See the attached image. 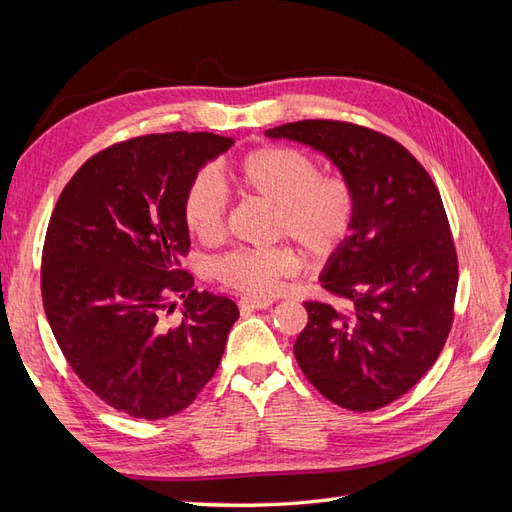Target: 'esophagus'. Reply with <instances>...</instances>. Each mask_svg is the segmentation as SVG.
<instances>
[{
  "label": "esophagus",
  "mask_w": 512,
  "mask_h": 512,
  "mask_svg": "<svg viewBox=\"0 0 512 512\" xmlns=\"http://www.w3.org/2000/svg\"><path fill=\"white\" fill-rule=\"evenodd\" d=\"M273 301L271 299H252V297H243L239 301V307L241 309H267L271 307Z\"/></svg>",
  "instance_id": "34e87169"
}]
</instances>
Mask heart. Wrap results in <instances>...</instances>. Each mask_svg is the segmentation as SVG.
<instances>
[{
	"mask_svg": "<svg viewBox=\"0 0 512 512\" xmlns=\"http://www.w3.org/2000/svg\"><path fill=\"white\" fill-rule=\"evenodd\" d=\"M230 179L243 194L273 205V232L288 237L314 260L329 258L350 237L356 196L348 179L322 175L305 153L267 145L247 153L230 168ZM183 220L203 243H215L226 228V192L218 177L200 173L183 198ZM297 271V256L286 245L241 247L213 262V275L230 290L250 297H271L282 280Z\"/></svg>",
	"mask_w": 512,
	"mask_h": 512,
	"instance_id": "obj_1",
	"label": "heart"
}]
</instances>
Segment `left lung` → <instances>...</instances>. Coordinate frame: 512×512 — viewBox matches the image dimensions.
Returning a JSON list of instances; mask_svg holds the SVG:
<instances>
[{"label": "left lung", "mask_w": 512, "mask_h": 512, "mask_svg": "<svg viewBox=\"0 0 512 512\" xmlns=\"http://www.w3.org/2000/svg\"><path fill=\"white\" fill-rule=\"evenodd\" d=\"M329 158L356 196L350 237L329 256L307 301L294 356L333 404L371 412L406 395L436 363L453 324L457 252L436 183L393 138L331 119L265 132Z\"/></svg>", "instance_id": "left-lung-1"}]
</instances>
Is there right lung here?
<instances>
[{"mask_svg":"<svg viewBox=\"0 0 512 512\" xmlns=\"http://www.w3.org/2000/svg\"><path fill=\"white\" fill-rule=\"evenodd\" d=\"M235 138L170 132L89 158L61 192L42 250V303L74 374L134 418L188 408L218 369L239 309L194 290L183 198ZM184 299L182 320L167 322Z\"/></svg>","mask_w":512,"mask_h":512,"instance_id":"1","label":"right lung"}]
</instances>
